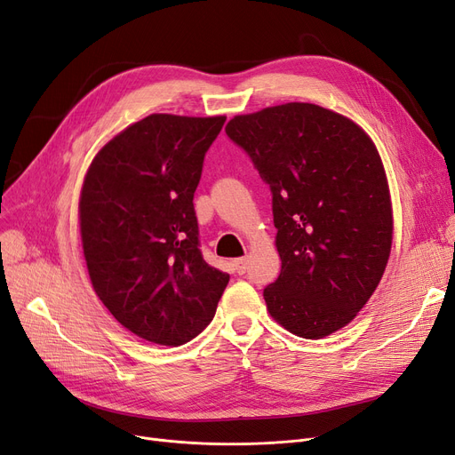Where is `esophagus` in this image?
<instances>
[{
    "label": "esophagus",
    "mask_w": 455,
    "mask_h": 455,
    "mask_svg": "<svg viewBox=\"0 0 455 455\" xmlns=\"http://www.w3.org/2000/svg\"><path fill=\"white\" fill-rule=\"evenodd\" d=\"M232 264H234V270H236L240 275L242 274H245V270H247V259H234L232 260Z\"/></svg>",
    "instance_id": "esophagus-1"
}]
</instances>
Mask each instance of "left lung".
I'll return each mask as SVG.
<instances>
[{"label":"left lung","instance_id":"left-lung-1","mask_svg":"<svg viewBox=\"0 0 455 455\" xmlns=\"http://www.w3.org/2000/svg\"><path fill=\"white\" fill-rule=\"evenodd\" d=\"M274 195L281 274L267 313L304 339L355 321L371 298L394 238L390 185L371 137L313 103L234 116L225 127Z\"/></svg>","mask_w":455,"mask_h":455}]
</instances>
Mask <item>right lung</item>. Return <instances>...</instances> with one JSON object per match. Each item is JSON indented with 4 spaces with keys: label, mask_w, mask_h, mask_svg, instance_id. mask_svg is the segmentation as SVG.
<instances>
[{
    "label": "right lung",
    "mask_w": 455,
    "mask_h": 455,
    "mask_svg": "<svg viewBox=\"0 0 455 455\" xmlns=\"http://www.w3.org/2000/svg\"><path fill=\"white\" fill-rule=\"evenodd\" d=\"M227 116L149 114L100 148L78 198L92 287L124 328L164 347L191 341L230 275L198 249L193 195Z\"/></svg>",
    "instance_id": "obj_1"
}]
</instances>
